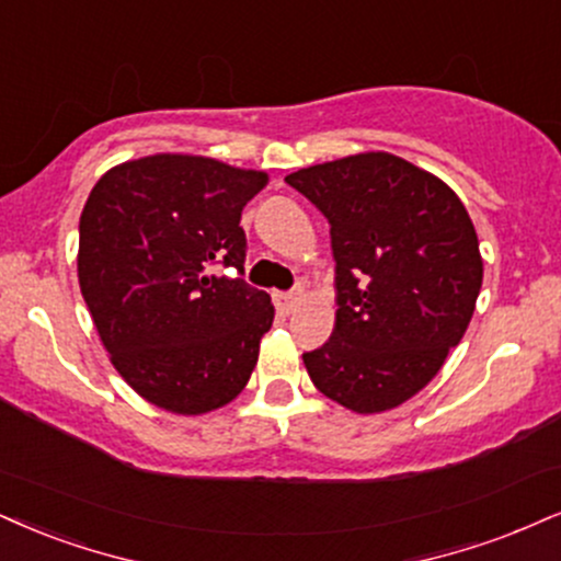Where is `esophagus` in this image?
<instances>
[{
	"mask_svg": "<svg viewBox=\"0 0 561 561\" xmlns=\"http://www.w3.org/2000/svg\"><path fill=\"white\" fill-rule=\"evenodd\" d=\"M301 299H304L301 291H278V294H273V301H275V307H278L280 314H291L294 309L301 304Z\"/></svg>",
	"mask_w": 561,
	"mask_h": 561,
	"instance_id": "1",
	"label": "esophagus"
}]
</instances>
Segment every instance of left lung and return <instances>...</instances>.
I'll use <instances>...</instances> for the list:
<instances>
[{
    "instance_id": "obj_1",
    "label": "left lung",
    "mask_w": 561,
    "mask_h": 561,
    "mask_svg": "<svg viewBox=\"0 0 561 561\" xmlns=\"http://www.w3.org/2000/svg\"><path fill=\"white\" fill-rule=\"evenodd\" d=\"M330 224L335 330L307 351L322 396L356 413L390 411L432 382L481 291L479 237L442 179L390 153L288 174Z\"/></svg>"
}]
</instances>
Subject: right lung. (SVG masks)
I'll use <instances>...</instances> for the list:
<instances>
[{
    "label": "right lung",
    "mask_w": 561,
    "mask_h": 561,
    "mask_svg": "<svg viewBox=\"0 0 561 561\" xmlns=\"http://www.w3.org/2000/svg\"><path fill=\"white\" fill-rule=\"evenodd\" d=\"M265 184L262 171L163 153L106 171L82 207V299L116 371L158 408L216 411L252 377L275 309L241 278L239 220Z\"/></svg>",
    "instance_id": "1"
}]
</instances>
